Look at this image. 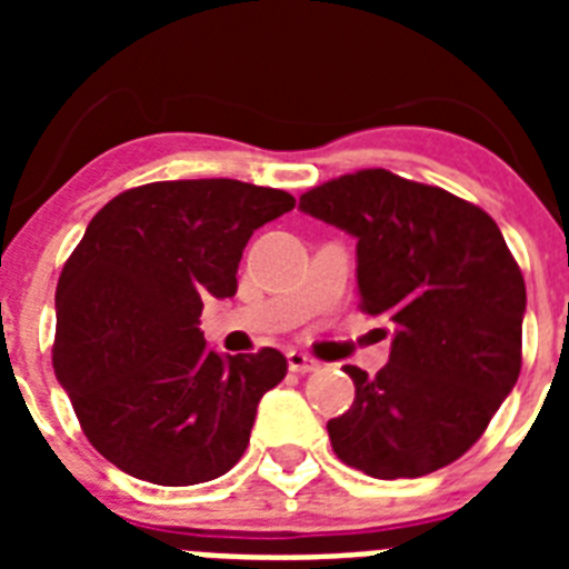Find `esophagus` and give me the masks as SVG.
<instances>
[{"label": "esophagus", "instance_id": "esophagus-1", "mask_svg": "<svg viewBox=\"0 0 569 569\" xmlns=\"http://www.w3.org/2000/svg\"><path fill=\"white\" fill-rule=\"evenodd\" d=\"M288 367L293 373H313L319 370V361L310 359L308 353H299V350H290L288 353Z\"/></svg>", "mask_w": 569, "mask_h": 569}]
</instances>
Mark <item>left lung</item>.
<instances>
[{
	"label": "left lung",
	"instance_id": "1",
	"mask_svg": "<svg viewBox=\"0 0 569 569\" xmlns=\"http://www.w3.org/2000/svg\"><path fill=\"white\" fill-rule=\"evenodd\" d=\"M305 213L356 239L361 310L393 321L370 379L347 365L353 407L328 421L333 453L373 479H419L465 456L521 370L525 276L476 204L390 170L308 190Z\"/></svg>",
	"mask_w": 569,
	"mask_h": 569
}]
</instances>
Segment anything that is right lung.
<instances>
[{"label": "right lung", "mask_w": 569, "mask_h": 569, "mask_svg": "<svg viewBox=\"0 0 569 569\" xmlns=\"http://www.w3.org/2000/svg\"><path fill=\"white\" fill-rule=\"evenodd\" d=\"M293 204L236 179H179L124 190L90 219L57 284L53 370L110 465L188 487L241 459L288 359L216 353L199 316L208 296L236 293L253 230Z\"/></svg>", "instance_id": "right-lung-1"}]
</instances>
